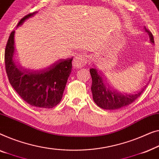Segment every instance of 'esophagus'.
I'll return each instance as SVG.
<instances>
[{
	"instance_id": "esophagus-1",
	"label": "esophagus",
	"mask_w": 159,
	"mask_h": 159,
	"mask_svg": "<svg viewBox=\"0 0 159 159\" xmlns=\"http://www.w3.org/2000/svg\"><path fill=\"white\" fill-rule=\"evenodd\" d=\"M87 61H88V60H87V58L85 55H78V56L75 57L74 61H73V66H74L75 68H81L82 66H84V65L86 64Z\"/></svg>"
}]
</instances>
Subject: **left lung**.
Here are the masks:
<instances>
[{
  "instance_id": "1",
  "label": "left lung",
  "mask_w": 159,
  "mask_h": 159,
  "mask_svg": "<svg viewBox=\"0 0 159 159\" xmlns=\"http://www.w3.org/2000/svg\"><path fill=\"white\" fill-rule=\"evenodd\" d=\"M145 31L148 34L150 41L154 43L153 36L152 33L145 27ZM90 73L92 78V85H91V91H92L93 99L97 106L104 109H117L122 108L125 106L130 104L135 101L141 95L144 89L135 94H122V93L113 91L109 88H107L104 84V79L98 73L95 68L90 69ZM146 88V86H144Z\"/></svg>"
}]
</instances>
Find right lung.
Wrapping results in <instances>:
<instances>
[{"label":"right lung","mask_w":159,"mask_h":159,"mask_svg":"<svg viewBox=\"0 0 159 159\" xmlns=\"http://www.w3.org/2000/svg\"><path fill=\"white\" fill-rule=\"evenodd\" d=\"M31 13L20 20L17 27L36 14ZM14 33L8 38L5 50V66L9 83L21 99L29 104L41 108H53L60 102L66 83L71 73L73 58L58 60L42 70H30L16 66Z\"/></svg>","instance_id":"obj_1"}]
</instances>
